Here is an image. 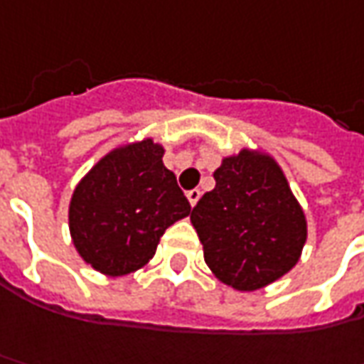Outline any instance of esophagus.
<instances>
[{
    "label": "esophagus",
    "mask_w": 364,
    "mask_h": 364,
    "mask_svg": "<svg viewBox=\"0 0 364 364\" xmlns=\"http://www.w3.org/2000/svg\"><path fill=\"white\" fill-rule=\"evenodd\" d=\"M199 197H201V191H199V189H191V191H187V199H189V203H191V207L197 205Z\"/></svg>",
    "instance_id": "obj_1"
}]
</instances>
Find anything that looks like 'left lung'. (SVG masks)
Wrapping results in <instances>:
<instances>
[{
    "instance_id": "left-lung-1",
    "label": "left lung",
    "mask_w": 364,
    "mask_h": 364,
    "mask_svg": "<svg viewBox=\"0 0 364 364\" xmlns=\"http://www.w3.org/2000/svg\"><path fill=\"white\" fill-rule=\"evenodd\" d=\"M215 189L191 211L211 274L240 292L280 280L298 264L308 223L278 161L264 149L221 159Z\"/></svg>"
}]
</instances>
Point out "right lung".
I'll return each instance as SVG.
<instances>
[{"mask_svg":"<svg viewBox=\"0 0 364 364\" xmlns=\"http://www.w3.org/2000/svg\"><path fill=\"white\" fill-rule=\"evenodd\" d=\"M163 155L165 146L151 136L122 143L74 187L70 237L96 272L117 278L141 269L155 256L165 230L191 213Z\"/></svg>","mask_w":364,"mask_h":364,"instance_id":"add662e5","label":"right lung"}]
</instances>
